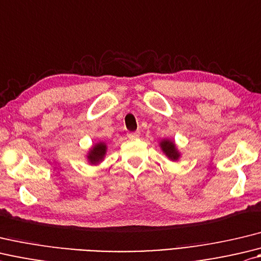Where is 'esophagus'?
<instances>
[{"label":"esophagus","mask_w":261,"mask_h":261,"mask_svg":"<svg viewBox=\"0 0 261 261\" xmlns=\"http://www.w3.org/2000/svg\"><path fill=\"white\" fill-rule=\"evenodd\" d=\"M141 135V132L140 130H136V132H129L127 133V136H128L129 138H136Z\"/></svg>","instance_id":"34e87169"}]
</instances>
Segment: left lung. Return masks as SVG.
Here are the masks:
<instances>
[{
  "label": "left lung",
  "instance_id": "8db88e82",
  "mask_svg": "<svg viewBox=\"0 0 261 261\" xmlns=\"http://www.w3.org/2000/svg\"><path fill=\"white\" fill-rule=\"evenodd\" d=\"M160 147L162 152L166 154V156H168L169 160L171 161H178L180 159V154L179 150L177 148V145H175L174 141L172 140H168V138H163V140L160 141Z\"/></svg>",
  "mask_w": 261,
  "mask_h": 261
}]
</instances>
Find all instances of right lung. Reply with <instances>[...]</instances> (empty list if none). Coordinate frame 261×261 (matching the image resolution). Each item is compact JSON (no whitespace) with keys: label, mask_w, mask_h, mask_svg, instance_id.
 Returning <instances> with one entry per match:
<instances>
[{"label":"right lung","mask_w":261,"mask_h":261,"mask_svg":"<svg viewBox=\"0 0 261 261\" xmlns=\"http://www.w3.org/2000/svg\"><path fill=\"white\" fill-rule=\"evenodd\" d=\"M106 153H107V144L105 142H98L90 147L87 154V160L90 164L97 166L103 161Z\"/></svg>","instance_id":"add662e5"}]
</instances>
